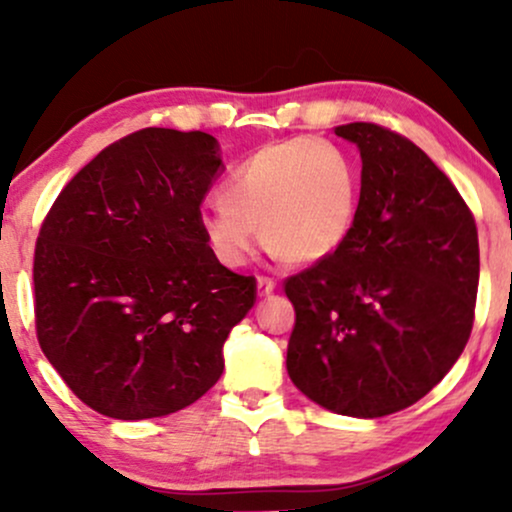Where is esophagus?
Returning <instances> with one entry per match:
<instances>
[{
	"label": "esophagus",
	"instance_id": "34e87169",
	"mask_svg": "<svg viewBox=\"0 0 512 512\" xmlns=\"http://www.w3.org/2000/svg\"><path fill=\"white\" fill-rule=\"evenodd\" d=\"M274 289H276V281L269 279V276H260V279H257V293H260V296H269Z\"/></svg>",
	"mask_w": 512,
	"mask_h": 512
}]
</instances>
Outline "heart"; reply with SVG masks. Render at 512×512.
Masks as SVG:
<instances>
[{"label": "heart", "mask_w": 512, "mask_h": 512, "mask_svg": "<svg viewBox=\"0 0 512 512\" xmlns=\"http://www.w3.org/2000/svg\"><path fill=\"white\" fill-rule=\"evenodd\" d=\"M358 173L337 144L293 137L260 146L231 170L221 199L197 214L214 260L238 269L262 240L274 255L310 264L332 257L354 231Z\"/></svg>", "instance_id": "obj_1"}]
</instances>
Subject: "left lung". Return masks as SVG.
<instances>
[{"instance_id": "8db88e82", "label": "left lung", "mask_w": 512, "mask_h": 512, "mask_svg": "<svg viewBox=\"0 0 512 512\" xmlns=\"http://www.w3.org/2000/svg\"><path fill=\"white\" fill-rule=\"evenodd\" d=\"M334 134L361 151L358 216L332 257L284 281L296 308L286 368L320 407L378 419L428 395L467 346L477 223L407 137L373 122Z\"/></svg>"}]
</instances>
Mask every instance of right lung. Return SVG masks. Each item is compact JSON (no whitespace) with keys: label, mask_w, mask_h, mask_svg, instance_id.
<instances>
[{"label":"right lung","mask_w":512,"mask_h":512,"mask_svg":"<svg viewBox=\"0 0 512 512\" xmlns=\"http://www.w3.org/2000/svg\"><path fill=\"white\" fill-rule=\"evenodd\" d=\"M221 170L211 134L146 127L86 163L45 216L35 332L98 414H173L221 378L223 342L257 293L255 276L216 262L197 228Z\"/></svg>","instance_id":"right-lung-1"}]
</instances>
